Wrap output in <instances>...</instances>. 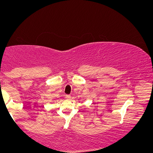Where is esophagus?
<instances>
[{
	"label": "esophagus",
	"instance_id": "esophagus-1",
	"mask_svg": "<svg viewBox=\"0 0 153 153\" xmlns=\"http://www.w3.org/2000/svg\"><path fill=\"white\" fill-rule=\"evenodd\" d=\"M65 98H66V99H68V100H70V98H71V96L70 95H65Z\"/></svg>",
	"mask_w": 153,
	"mask_h": 153
}]
</instances>
